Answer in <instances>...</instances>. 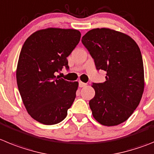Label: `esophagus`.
<instances>
[{
  "mask_svg": "<svg viewBox=\"0 0 154 154\" xmlns=\"http://www.w3.org/2000/svg\"><path fill=\"white\" fill-rule=\"evenodd\" d=\"M79 85L80 88H83V87L86 86V84H85V83H84V82H82L80 81L79 82Z\"/></svg>",
  "mask_w": 154,
  "mask_h": 154,
  "instance_id": "34e87169",
  "label": "esophagus"
}]
</instances>
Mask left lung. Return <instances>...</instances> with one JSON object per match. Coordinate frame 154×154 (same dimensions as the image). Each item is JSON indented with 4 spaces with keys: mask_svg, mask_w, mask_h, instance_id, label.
Returning <instances> with one entry per match:
<instances>
[{
    "mask_svg": "<svg viewBox=\"0 0 154 154\" xmlns=\"http://www.w3.org/2000/svg\"><path fill=\"white\" fill-rule=\"evenodd\" d=\"M82 43L97 69L107 72L105 82L91 85L95 91L89 101L93 118L104 126L123 123L138 106L144 89L139 46L128 35L105 27L87 32Z\"/></svg>",
    "mask_w": 154,
    "mask_h": 154,
    "instance_id": "left-lung-1",
    "label": "left lung"
}]
</instances>
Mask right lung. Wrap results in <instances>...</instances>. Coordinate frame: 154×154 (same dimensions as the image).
I'll return each mask as SVG.
<instances>
[{
	"label": "right lung",
	"mask_w": 154,
	"mask_h": 154,
	"mask_svg": "<svg viewBox=\"0 0 154 154\" xmlns=\"http://www.w3.org/2000/svg\"><path fill=\"white\" fill-rule=\"evenodd\" d=\"M78 29L46 28L31 34L19 56L16 77L28 114L39 123L53 125L66 118L78 89L55 72L69 69L67 57L79 43Z\"/></svg>",
	"instance_id": "1"
}]
</instances>
